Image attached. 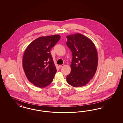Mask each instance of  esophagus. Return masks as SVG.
<instances>
[{
	"label": "esophagus",
	"mask_w": 123,
	"mask_h": 123,
	"mask_svg": "<svg viewBox=\"0 0 123 123\" xmlns=\"http://www.w3.org/2000/svg\"><path fill=\"white\" fill-rule=\"evenodd\" d=\"M63 66H64V64H61V65H59V68H61V67H63Z\"/></svg>",
	"instance_id": "obj_1"
}]
</instances>
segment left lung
Listing matches in <instances>:
<instances>
[{
    "mask_svg": "<svg viewBox=\"0 0 123 123\" xmlns=\"http://www.w3.org/2000/svg\"><path fill=\"white\" fill-rule=\"evenodd\" d=\"M66 38V45L73 56L71 73L67 76V82L73 86H83L93 78L97 71V49L92 41L81 34L70 35Z\"/></svg>",
    "mask_w": 123,
    "mask_h": 123,
    "instance_id": "1",
    "label": "left lung"
}]
</instances>
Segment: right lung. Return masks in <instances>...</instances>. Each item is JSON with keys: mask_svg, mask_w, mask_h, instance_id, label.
I'll list each match as a JSON object with an SVG mask.
<instances>
[{"mask_svg": "<svg viewBox=\"0 0 123 123\" xmlns=\"http://www.w3.org/2000/svg\"><path fill=\"white\" fill-rule=\"evenodd\" d=\"M60 38L59 35L39 37L26 48L23 68L26 78L35 86L45 87L53 81L57 70L50 52Z\"/></svg>", "mask_w": 123, "mask_h": 123, "instance_id": "1", "label": "right lung"}]
</instances>
